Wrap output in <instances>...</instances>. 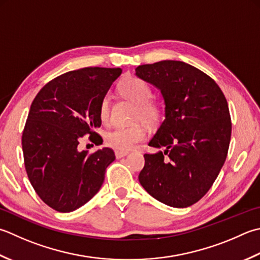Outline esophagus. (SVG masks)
I'll list each match as a JSON object with an SVG mask.
<instances>
[{
	"label": "esophagus",
	"mask_w": 260,
	"mask_h": 260,
	"mask_svg": "<svg viewBox=\"0 0 260 260\" xmlns=\"http://www.w3.org/2000/svg\"><path fill=\"white\" fill-rule=\"evenodd\" d=\"M128 153H129L128 151H118V150L115 151V155H116L117 159H120V157L126 156Z\"/></svg>",
	"instance_id": "1"
}]
</instances>
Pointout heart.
Wrapping results in <instances>:
<instances>
[{"mask_svg": "<svg viewBox=\"0 0 260 260\" xmlns=\"http://www.w3.org/2000/svg\"><path fill=\"white\" fill-rule=\"evenodd\" d=\"M119 92L136 105L134 119H142L152 124L164 115V105L153 99L151 85L137 76H127L120 81ZM110 96L105 94L99 104V118L107 124L110 119ZM146 131L142 124L131 126H118L106 134V143L118 151H129L145 139Z\"/></svg>", "mask_w": 260, "mask_h": 260, "instance_id": "1", "label": "heart"}]
</instances>
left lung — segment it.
<instances>
[{
	"mask_svg": "<svg viewBox=\"0 0 260 260\" xmlns=\"http://www.w3.org/2000/svg\"><path fill=\"white\" fill-rule=\"evenodd\" d=\"M136 75L160 89L166 118L149 145L139 175L149 194L172 207L195 204L224 165L231 140V117L220 86L201 70L180 60L140 65Z\"/></svg>",
	"mask_w": 260,
	"mask_h": 260,
	"instance_id": "obj_1",
	"label": "left lung"
}]
</instances>
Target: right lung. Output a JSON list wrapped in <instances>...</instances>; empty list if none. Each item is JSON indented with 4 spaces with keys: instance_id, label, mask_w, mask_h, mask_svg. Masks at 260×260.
Instances as JSON below:
<instances>
[{
    "instance_id": "1",
    "label": "right lung",
    "mask_w": 260,
    "mask_h": 260,
    "mask_svg": "<svg viewBox=\"0 0 260 260\" xmlns=\"http://www.w3.org/2000/svg\"><path fill=\"white\" fill-rule=\"evenodd\" d=\"M121 69L84 68L64 73L40 89L22 132L25 171L45 204L62 213L84 205L99 191L115 160L109 147L79 151L81 137L103 143L99 104Z\"/></svg>"
}]
</instances>
